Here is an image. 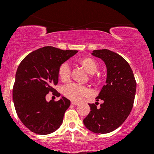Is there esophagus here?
Wrapping results in <instances>:
<instances>
[{"mask_svg":"<svg viewBox=\"0 0 154 154\" xmlns=\"http://www.w3.org/2000/svg\"><path fill=\"white\" fill-rule=\"evenodd\" d=\"M71 103L72 104V105H75V106H77V105H78V103H77V102H75V101H72L71 102Z\"/></svg>","mask_w":154,"mask_h":154,"instance_id":"1","label":"esophagus"}]
</instances>
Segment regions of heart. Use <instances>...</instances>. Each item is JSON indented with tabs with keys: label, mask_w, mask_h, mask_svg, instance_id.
<instances>
[{
	"label": "heart",
	"mask_w": 154,
	"mask_h": 154,
	"mask_svg": "<svg viewBox=\"0 0 154 154\" xmlns=\"http://www.w3.org/2000/svg\"><path fill=\"white\" fill-rule=\"evenodd\" d=\"M79 62L90 74L95 73L98 69V63L91 58H84ZM58 75L62 82H68L71 75L70 65L68 63H63L59 66ZM62 92L64 96L75 101H79L90 93L89 89L86 86L75 82H70L63 86Z\"/></svg>",
	"instance_id": "b5f03b06"
}]
</instances>
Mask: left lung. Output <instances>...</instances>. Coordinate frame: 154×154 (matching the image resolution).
I'll return each instance as SVG.
<instances>
[{
  "label": "left lung",
  "instance_id": "8db88e82",
  "mask_svg": "<svg viewBox=\"0 0 154 154\" xmlns=\"http://www.w3.org/2000/svg\"><path fill=\"white\" fill-rule=\"evenodd\" d=\"M92 55L101 59L107 68L106 85L102 88L96 101L89 103L91 111L83 120L85 126L95 133H109L117 129L128 117L133 106L136 81L131 67L120 55L102 49Z\"/></svg>",
  "mask_w": 154,
  "mask_h": 154
}]
</instances>
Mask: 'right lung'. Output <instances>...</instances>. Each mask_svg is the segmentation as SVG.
Here are the masks:
<instances>
[{"mask_svg": "<svg viewBox=\"0 0 154 154\" xmlns=\"http://www.w3.org/2000/svg\"><path fill=\"white\" fill-rule=\"evenodd\" d=\"M77 51H63L45 46L30 53L22 60L16 72L13 100L19 119L30 131L47 135L61 126L70 100L65 97L47 102L51 92L59 97L53 88L59 81V66Z\"/></svg>", "mask_w": 154, "mask_h": 154, "instance_id": "1", "label": "right lung"}]
</instances>
